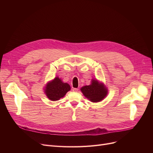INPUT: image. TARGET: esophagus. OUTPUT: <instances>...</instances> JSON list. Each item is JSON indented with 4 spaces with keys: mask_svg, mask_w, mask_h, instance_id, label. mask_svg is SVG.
Returning a JSON list of instances; mask_svg holds the SVG:
<instances>
[{
    "mask_svg": "<svg viewBox=\"0 0 153 153\" xmlns=\"http://www.w3.org/2000/svg\"><path fill=\"white\" fill-rule=\"evenodd\" d=\"M79 89H77V88H72V91L74 92H77Z\"/></svg>",
    "mask_w": 153,
    "mask_h": 153,
    "instance_id": "1",
    "label": "esophagus"
}]
</instances>
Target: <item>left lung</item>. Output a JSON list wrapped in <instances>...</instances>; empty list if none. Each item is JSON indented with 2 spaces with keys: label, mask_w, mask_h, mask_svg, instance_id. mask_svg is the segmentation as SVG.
I'll list each match as a JSON object with an SVG mask.
<instances>
[{
  "label": "left lung",
  "mask_w": 153,
  "mask_h": 153,
  "mask_svg": "<svg viewBox=\"0 0 153 153\" xmlns=\"http://www.w3.org/2000/svg\"><path fill=\"white\" fill-rule=\"evenodd\" d=\"M85 97L92 102H98L106 97L107 90L102 84H99L97 80H92V84L85 85L81 89Z\"/></svg>",
  "instance_id": "1"
}]
</instances>
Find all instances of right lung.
I'll return each mask as SVG.
<instances>
[{
  "instance_id": "add662e5",
  "label": "right lung",
  "mask_w": 153,
  "mask_h": 153,
  "mask_svg": "<svg viewBox=\"0 0 153 153\" xmlns=\"http://www.w3.org/2000/svg\"><path fill=\"white\" fill-rule=\"evenodd\" d=\"M70 89L71 87L68 84L62 82L57 77L46 85L45 90L48 99L56 101L63 97Z\"/></svg>"
}]
</instances>
